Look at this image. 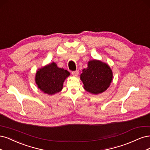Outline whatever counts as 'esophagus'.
Here are the masks:
<instances>
[{"mask_svg":"<svg viewBox=\"0 0 150 150\" xmlns=\"http://www.w3.org/2000/svg\"><path fill=\"white\" fill-rule=\"evenodd\" d=\"M79 70L74 71H72V72H71V74H72V75L74 76H77L79 75Z\"/></svg>","mask_w":150,"mask_h":150,"instance_id":"34e87169","label":"esophagus"}]
</instances>
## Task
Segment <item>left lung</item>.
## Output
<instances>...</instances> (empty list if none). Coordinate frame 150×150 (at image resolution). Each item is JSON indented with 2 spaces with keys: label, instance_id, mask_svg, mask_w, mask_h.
Instances as JSON below:
<instances>
[{
  "label": "left lung",
  "instance_id": "8db88e82",
  "mask_svg": "<svg viewBox=\"0 0 150 150\" xmlns=\"http://www.w3.org/2000/svg\"><path fill=\"white\" fill-rule=\"evenodd\" d=\"M80 80L86 91L97 95L108 89L113 80V72L106 63L98 60H91L88 61L87 68L82 70Z\"/></svg>",
  "mask_w": 150,
  "mask_h": 150
}]
</instances>
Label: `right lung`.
Instances as JSON below:
<instances>
[{"mask_svg":"<svg viewBox=\"0 0 150 150\" xmlns=\"http://www.w3.org/2000/svg\"><path fill=\"white\" fill-rule=\"evenodd\" d=\"M70 75L69 71L59 68L57 64L52 62L38 69L35 80L37 87L42 91L53 95L62 91L64 81Z\"/></svg>","mask_w":150,"mask_h":150,"instance_id":"add662e5","label":"right lung"}]
</instances>
